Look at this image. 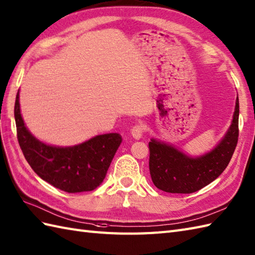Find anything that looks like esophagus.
<instances>
[{
  "label": "esophagus",
  "mask_w": 255,
  "mask_h": 255,
  "mask_svg": "<svg viewBox=\"0 0 255 255\" xmlns=\"http://www.w3.org/2000/svg\"><path fill=\"white\" fill-rule=\"evenodd\" d=\"M130 133H131L134 139H141L142 135H143V128L141 125H134L131 129H130Z\"/></svg>",
  "instance_id": "1"
}]
</instances>
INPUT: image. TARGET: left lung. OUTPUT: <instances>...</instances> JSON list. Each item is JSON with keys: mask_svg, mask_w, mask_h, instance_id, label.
Segmentation results:
<instances>
[{"mask_svg": "<svg viewBox=\"0 0 255 255\" xmlns=\"http://www.w3.org/2000/svg\"><path fill=\"white\" fill-rule=\"evenodd\" d=\"M239 99L232 125L211 152L198 157L186 155L175 146L152 139L149 142V168L153 183L169 193H192L214 181L228 166L238 142Z\"/></svg>", "mask_w": 255, "mask_h": 255, "instance_id": "1", "label": "left lung"}]
</instances>
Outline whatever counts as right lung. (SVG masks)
<instances>
[{
	"instance_id": "right-lung-1",
	"label": "right lung",
	"mask_w": 255,
	"mask_h": 255,
	"mask_svg": "<svg viewBox=\"0 0 255 255\" xmlns=\"http://www.w3.org/2000/svg\"><path fill=\"white\" fill-rule=\"evenodd\" d=\"M14 115L23 156L40 178L68 193L92 191L102 183L122 143L120 133L96 135L74 146H54L34 138L25 126L19 92L16 96Z\"/></svg>"
}]
</instances>
